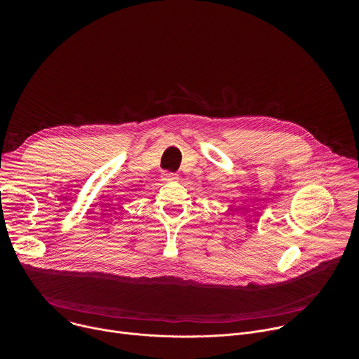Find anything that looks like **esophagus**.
Instances as JSON below:
<instances>
[{
	"mask_svg": "<svg viewBox=\"0 0 359 359\" xmlns=\"http://www.w3.org/2000/svg\"><path fill=\"white\" fill-rule=\"evenodd\" d=\"M163 178L167 180V181H172V180H177V174L174 172H168V171H163Z\"/></svg>",
	"mask_w": 359,
	"mask_h": 359,
	"instance_id": "obj_1",
	"label": "esophagus"
}]
</instances>
